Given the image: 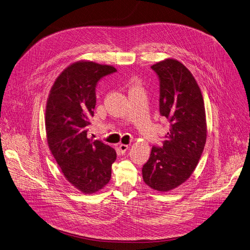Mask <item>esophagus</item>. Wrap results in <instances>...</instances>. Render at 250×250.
<instances>
[{
    "label": "esophagus",
    "mask_w": 250,
    "mask_h": 250,
    "mask_svg": "<svg viewBox=\"0 0 250 250\" xmlns=\"http://www.w3.org/2000/svg\"><path fill=\"white\" fill-rule=\"evenodd\" d=\"M118 148H119V150H120L121 153H125V152L128 150L129 146H128V145H123V144H121Z\"/></svg>",
    "instance_id": "34e87169"
}]
</instances>
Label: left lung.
<instances>
[{
    "instance_id": "left-lung-1",
    "label": "left lung",
    "mask_w": 250,
    "mask_h": 250,
    "mask_svg": "<svg viewBox=\"0 0 250 250\" xmlns=\"http://www.w3.org/2000/svg\"><path fill=\"white\" fill-rule=\"evenodd\" d=\"M151 68L160 80V114L170 126L163 146H152L142 173L149 188L164 192L181 186L194 171L206 143V115L200 88L182 62L166 59Z\"/></svg>"
}]
</instances>
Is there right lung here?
<instances>
[{
  "label": "right lung",
  "mask_w": 250,
  "mask_h": 250,
  "mask_svg": "<svg viewBox=\"0 0 250 250\" xmlns=\"http://www.w3.org/2000/svg\"><path fill=\"white\" fill-rule=\"evenodd\" d=\"M115 71L112 65L91 61L73 62L58 76L47 100L49 148L65 179L86 194L106 186L116 159L112 147L87 137L96 106L97 83Z\"/></svg>",
  "instance_id": "right-lung-1"
}]
</instances>
